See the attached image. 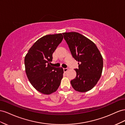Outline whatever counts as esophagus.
I'll return each mask as SVG.
<instances>
[{
  "label": "esophagus",
  "mask_w": 125,
  "mask_h": 125,
  "mask_svg": "<svg viewBox=\"0 0 125 125\" xmlns=\"http://www.w3.org/2000/svg\"><path fill=\"white\" fill-rule=\"evenodd\" d=\"M68 69H67V68H64L63 69V70H64V72H67V71H68Z\"/></svg>",
  "instance_id": "esophagus-1"
}]
</instances>
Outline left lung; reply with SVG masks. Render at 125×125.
<instances>
[{"mask_svg": "<svg viewBox=\"0 0 125 125\" xmlns=\"http://www.w3.org/2000/svg\"><path fill=\"white\" fill-rule=\"evenodd\" d=\"M73 58L78 61L76 76L71 84L75 90H91L100 78L103 67V57L93 42L76 32L63 33Z\"/></svg>", "mask_w": 125, "mask_h": 125, "instance_id": "8db88e82", "label": "left lung"}]
</instances>
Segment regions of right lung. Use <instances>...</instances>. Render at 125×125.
Masks as SVG:
<instances>
[{
	"mask_svg": "<svg viewBox=\"0 0 125 125\" xmlns=\"http://www.w3.org/2000/svg\"><path fill=\"white\" fill-rule=\"evenodd\" d=\"M63 39L62 33L46 35L34 43L25 56L28 80L35 89L43 94L55 92L63 78L62 67L51 66L53 53Z\"/></svg>",
	"mask_w": 125,
	"mask_h": 125,
	"instance_id": "add662e5",
	"label": "right lung"
}]
</instances>
